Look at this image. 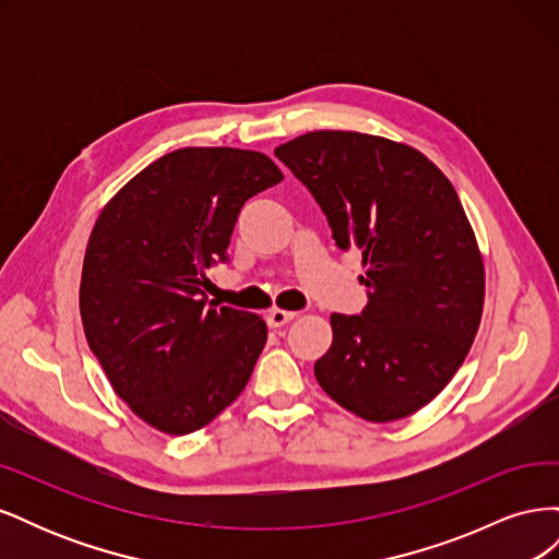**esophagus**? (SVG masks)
<instances>
[{
	"label": "esophagus",
	"mask_w": 559,
	"mask_h": 559,
	"mask_svg": "<svg viewBox=\"0 0 559 559\" xmlns=\"http://www.w3.org/2000/svg\"><path fill=\"white\" fill-rule=\"evenodd\" d=\"M267 326H273V329H280V326H284V324H289L292 319H296V312H289V310H270L267 312Z\"/></svg>",
	"instance_id": "obj_1"
}]
</instances>
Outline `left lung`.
Masks as SVG:
<instances>
[{
  "instance_id": "left-lung-1",
  "label": "left lung",
  "mask_w": 559,
  "mask_h": 559,
  "mask_svg": "<svg viewBox=\"0 0 559 559\" xmlns=\"http://www.w3.org/2000/svg\"><path fill=\"white\" fill-rule=\"evenodd\" d=\"M324 212L343 251L359 249L368 306L331 314L321 389L368 421L427 405L480 326L483 259L456 191L419 151L376 134L317 130L275 148Z\"/></svg>"
}]
</instances>
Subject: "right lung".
<instances>
[{
  "instance_id": "1",
  "label": "right lung",
  "mask_w": 559,
  "mask_h": 559,
  "mask_svg": "<svg viewBox=\"0 0 559 559\" xmlns=\"http://www.w3.org/2000/svg\"><path fill=\"white\" fill-rule=\"evenodd\" d=\"M280 181L259 151L189 146L151 163L99 214L81 273L83 331L146 425L198 431L247 386L265 321L218 308L202 282L228 261L245 202Z\"/></svg>"
}]
</instances>
